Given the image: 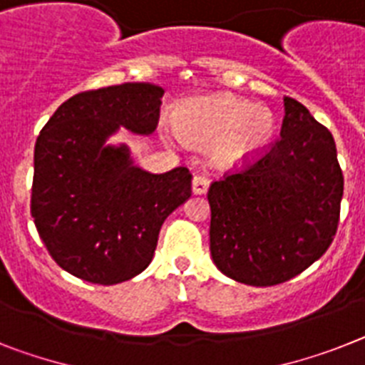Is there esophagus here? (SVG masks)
Here are the masks:
<instances>
[{
    "instance_id": "esophagus-1",
    "label": "esophagus",
    "mask_w": 365,
    "mask_h": 365,
    "mask_svg": "<svg viewBox=\"0 0 365 365\" xmlns=\"http://www.w3.org/2000/svg\"><path fill=\"white\" fill-rule=\"evenodd\" d=\"M210 189V180L206 176H195L192 178V192L195 195H204Z\"/></svg>"
}]
</instances>
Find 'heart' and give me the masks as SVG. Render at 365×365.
Masks as SVG:
<instances>
[{"label":"heart","mask_w":365,"mask_h":365,"mask_svg":"<svg viewBox=\"0 0 365 365\" xmlns=\"http://www.w3.org/2000/svg\"><path fill=\"white\" fill-rule=\"evenodd\" d=\"M176 131L185 143L210 150L219 167L250 163L267 152L277 137V116L267 107L234 94L195 98L178 107Z\"/></svg>","instance_id":"obj_1"}]
</instances>
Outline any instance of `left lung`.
Masks as SVG:
<instances>
[{"label": "left lung", "instance_id": "obj_1", "mask_svg": "<svg viewBox=\"0 0 365 365\" xmlns=\"http://www.w3.org/2000/svg\"><path fill=\"white\" fill-rule=\"evenodd\" d=\"M284 111L280 139L207 191L213 263L256 287L292 280L327 252L344 197L332 133L293 98Z\"/></svg>", "mask_w": 365, "mask_h": 365}]
</instances>
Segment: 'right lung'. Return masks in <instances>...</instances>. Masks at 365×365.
Here are the masks:
<instances>
[{"mask_svg": "<svg viewBox=\"0 0 365 365\" xmlns=\"http://www.w3.org/2000/svg\"><path fill=\"white\" fill-rule=\"evenodd\" d=\"M165 91L122 83L61 103L35 145L31 215L59 267L113 286L145 271L161 225L191 197V174H152L133 165L128 146L106 145L122 128L154 133Z\"/></svg>", "mask_w": 365, "mask_h": 365, "instance_id": "right-lung-1", "label": "right lung"}]
</instances>
